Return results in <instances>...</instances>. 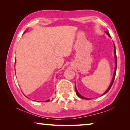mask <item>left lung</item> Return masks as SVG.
Here are the masks:
<instances>
[{"label": "left lung", "mask_w": 130, "mask_h": 130, "mask_svg": "<svg viewBox=\"0 0 130 130\" xmlns=\"http://www.w3.org/2000/svg\"><path fill=\"white\" fill-rule=\"evenodd\" d=\"M106 33L107 34L108 36L109 37H111L110 36V35L109 34V32H106ZM114 53H115V63H116V67H115V72H114V74H113V78H112V82L111 83V84H110L109 87L108 88V89L106 91H105L104 92V93L103 94H105L106 93H107L109 91V89H111V88L112 87V85L113 83V81H114V80H115V76H116V68H117V57H116V50H115V44H114ZM75 91H76V93L77 94V95L79 98H80L81 99H86V100H89L88 98H84V97H83L81 95V94L78 93L77 90L76 88V86H75Z\"/></svg>", "instance_id": "left-lung-1"}]
</instances>
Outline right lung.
Segmentation results:
<instances>
[{"instance_id": "right-lung-1", "label": "right lung", "mask_w": 130, "mask_h": 130, "mask_svg": "<svg viewBox=\"0 0 130 130\" xmlns=\"http://www.w3.org/2000/svg\"><path fill=\"white\" fill-rule=\"evenodd\" d=\"M49 101H50V100H48L45 101V102H49Z\"/></svg>"}]
</instances>
